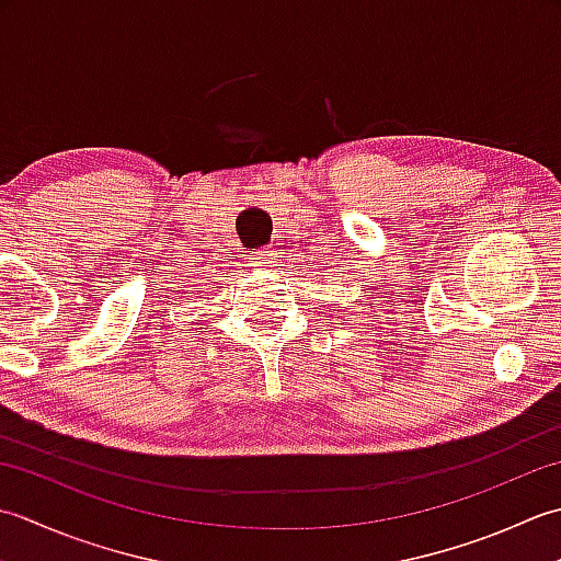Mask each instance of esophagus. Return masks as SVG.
Segmentation results:
<instances>
[{
    "instance_id": "esophagus-1",
    "label": "esophagus",
    "mask_w": 561,
    "mask_h": 561,
    "mask_svg": "<svg viewBox=\"0 0 561 561\" xmlns=\"http://www.w3.org/2000/svg\"><path fill=\"white\" fill-rule=\"evenodd\" d=\"M276 251L271 249H261L256 251V266H268V264H276Z\"/></svg>"
}]
</instances>
